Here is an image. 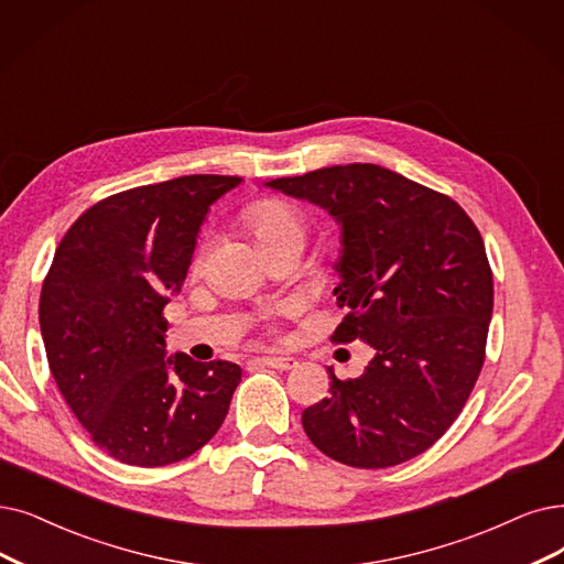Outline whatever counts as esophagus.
I'll use <instances>...</instances> for the list:
<instances>
[{
    "instance_id": "34e87169",
    "label": "esophagus",
    "mask_w": 564,
    "mask_h": 564,
    "mask_svg": "<svg viewBox=\"0 0 564 564\" xmlns=\"http://www.w3.org/2000/svg\"><path fill=\"white\" fill-rule=\"evenodd\" d=\"M257 364L275 368V370H294L299 366V360L291 356H261V358H257Z\"/></svg>"
}]
</instances>
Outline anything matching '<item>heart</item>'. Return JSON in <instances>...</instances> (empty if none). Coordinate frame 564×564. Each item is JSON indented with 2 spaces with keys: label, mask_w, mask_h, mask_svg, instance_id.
Masks as SVG:
<instances>
[{
  "label": "heart",
  "mask_w": 564,
  "mask_h": 564,
  "mask_svg": "<svg viewBox=\"0 0 564 564\" xmlns=\"http://www.w3.org/2000/svg\"><path fill=\"white\" fill-rule=\"evenodd\" d=\"M247 224H250V229L261 242L263 250L286 240L303 242L305 238V224L301 213L282 198L257 200V204L247 208ZM200 257H204V250L198 252L196 265L200 263Z\"/></svg>",
  "instance_id": "obj_1"
}]
</instances>
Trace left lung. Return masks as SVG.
Masks as SVG:
<instances>
[{"label":"left lung","instance_id":"8db88e82","mask_svg":"<svg viewBox=\"0 0 564 564\" xmlns=\"http://www.w3.org/2000/svg\"><path fill=\"white\" fill-rule=\"evenodd\" d=\"M340 224L333 343L375 349L356 379L303 412L312 444L379 469L431 448L467 402L484 366L492 273L475 221L440 192L377 164H347L265 183Z\"/></svg>","mask_w":564,"mask_h":564}]
</instances>
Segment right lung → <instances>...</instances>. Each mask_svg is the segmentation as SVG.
I'll list each match as a JSON object with an SVG mask.
<instances>
[{
	"mask_svg": "<svg viewBox=\"0 0 564 564\" xmlns=\"http://www.w3.org/2000/svg\"><path fill=\"white\" fill-rule=\"evenodd\" d=\"M236 175H183L112 194L64 234L41 286L39 324L55 384L93 442L162 467L210 442L240 366L166 356L164 305L187 278L210 206Z\"/></svg>",
	"mask_w": 564,
	"mask_h": 564,
	"instance_id": "obj_1",
	"label": "right lung"
}]
</instances>
